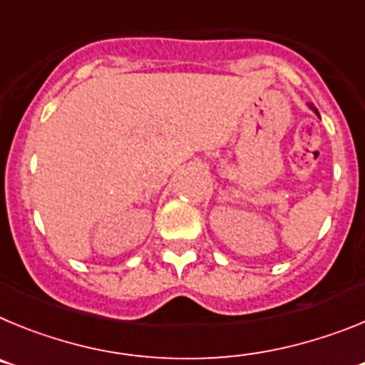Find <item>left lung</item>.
I'll return each instance as SVG.
<instances>
[{"label": "left lung", "mask_w": 365, "mask_h": 365, "mask_svg": "<svg viewBox=\"0 0 365 365\" xmlns=\"http://www.w3.org/2000/svg\"><path fill=\"white\" fill-rule=\"evenodd\" d=\"M309 109H312V111H314V113H316V115H318V117H320V113H318V109H316V108H314V106H312V104H309Z\"/></svg>", "instance_id": "left-lung-1"}]
</instances>
